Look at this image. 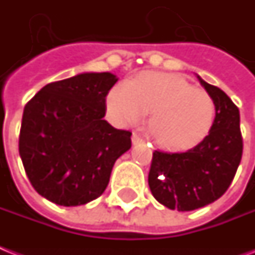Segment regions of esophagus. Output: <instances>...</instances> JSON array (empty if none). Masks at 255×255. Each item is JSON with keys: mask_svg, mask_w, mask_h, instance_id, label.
I'll list each match as a JSON object with an SVG mask.
<instances>
[{"mask_svg": "<svg viewBox=\"0 0 255 255\" xmlns=\"http://www.w3.org/2000/svg\"><path fill=\"white\" fill-rule=\"evenodd\" d=\"M141 142H144V140H142L138 134H132V144H133V145H137V144H141Z\"/></svg>", "mask_w": 255, "mask_h": 255, "instance_id": "34e87169", "label": "esophagus"}]
</instances>
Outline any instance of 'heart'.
Returning <instances> with one entry per match:
<instances>
[{
  "label": "heart",
  "instance_id": "heart-1",
  "mask_svg": "<svg viewBox=\"0 0 255 255\" xmlns=\"http://www.w3.org/2000/svg\"><path fill=\"white\" fill-rule=\"evenodd\" d=\"M107 109L118 123L132 124L146 113L153 140L165 149L196 145L210 133L215 102L204 90L194 89L174 74L144 72L128 84H119L107 97Z\"/></svg>",
  "mask_w": 255,
  "mask_h": 255
}]
</instances>
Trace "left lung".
Masks as SVG:
<instances>
[{"instance_id": "1", "label": "left lung", "mask_w": 255, "mask_h": 255, "mask_svg": "<svg viewBox=\"0 0 255 255\" xmlns=\"http://www.w3.org/2000/svg\"><path fill=\"white\" fill-rule=\"evenodd\" d=\"M196 77L214 99V126L203 141L186 152L154 150L148 177L157 202L179 212L219 199L231 186L242 157L239 109L221 89Z\"/></svg>"}]
</instances>
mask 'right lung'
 <instances>
[{
  "mask_svg": "<svg viewBox=\"0 0 255 255\" xmlns=\"http://www.w3.org/2000/svg\"><path fill=\"white\" fill-rule=\"evenodd\" d=\"M110 72H86L45 85L23 110L19 154L31 185L64 207L97 199L115 161L131 148V132L103 118L117 84Z\"/></svg>",
  "mask_w": 255,
  "mask_h": 255,
  "instance_id": "1",
  "label": "right lung"
}]
</instances>
